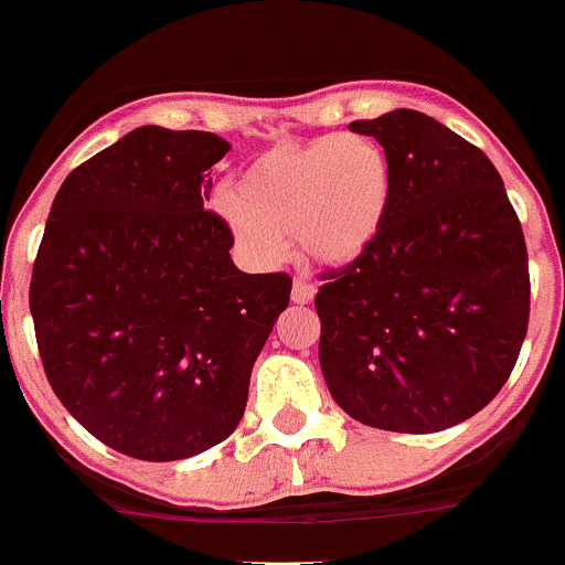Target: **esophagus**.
Masks as SVG:
<instances>
[{"label":"esophagus","mask_w":565,"mask_h":565,"mask_svg":"<svg viewBox=\"0 0 565 565\" xmlns=\"http://www.w3.org/2000/svg\"><path fill=\"white\" fill-rule=\"evenodd\" d=\"M292 300L300 306L311 303V300H315V287H311L306 278H298V281L292 284Z\"/></svg>","instance_id":"obj_1"}]
</instances>
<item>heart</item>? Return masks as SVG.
<instances>
[{
	"label": "heart",
	"instance_id": "heart-1",
	"mask_svg": "<svg viewBox=\"0 0 565 565\" xmlns=\"http://www.w3.org/2000/svg\"><path fill=\"white\" fill-rule=\"evenodd\" d=\"M394 199L388 154L366 135H322L262 151L210 206L245 259L273 267L289 239L322 267L359 262L381 237Z\"/></svg>",
	"mask_w": 565,
	"mask_h": 565
}]
</instances>
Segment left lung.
<instances>
[{"instance_id":"left-lung-1","label":"left lung","mask_w":565,"mask_h":565,"mask_svg":"<svg viewBox=\"0 0 565 565\" xmlns=\"http://www.w3.org/2000/svg\"><path fill=\"white\" fill-rule=\"evenodd\" d=\"M392 162L381 237L317 292L320 366L370 428L436 434L497 397L522 350V223L489 157L436 118L392 109L350 124Z\"/></svg>"}]
</instances>
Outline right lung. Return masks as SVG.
Here are the masks:
<instances>
[{"label": "right lung", "instance_id": "1", "mask_svg": "<svg viewBox=\"0 0 565 565\" xmlns=\"http://www.w3.org/2000/svg\"><path fill=\"white\" fill-rule=\"evenodd\" d=\"M228 151L212 131L137 126L68 173L32 267L54 394L140 461H182L234 434L289 306L292 278L237 270L232 234L204 210Z\"/></svg>", "mask_w": 565, "mask_h": 565}]
</instances>
